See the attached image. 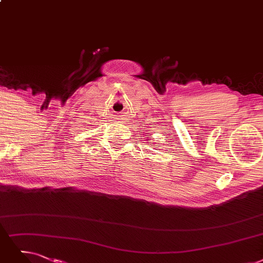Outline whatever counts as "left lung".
<instances>
[{"instance_id":"8db88e82","label":"left lung","mask_w":263,"mask_h":263,"mask_svg":"<svg viewBox=\"0 0 263 263\" xmlns=\"http://www.w3.org/2000/svg\"><path fill=\"white\" fill-rule=\"evenodd\" d=\"M150 139H153V138H152V137H149V138H148V139H146V140H150ZM150 144H151V142H150Z\"/></svg>"}]
</instances>
